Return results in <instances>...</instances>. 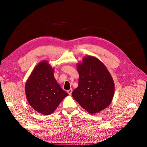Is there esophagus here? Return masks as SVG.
<instances>
[{
    "instance_id": "esophagus-1",
    "label": "esophagus",
    "mask_w": 147,
    "mask_h": 147,
    "mask_svg": "<svg viewBox=\"0 0 147 147\" xmlns=\"http://www.w3.org/2000/svg\"><path fill=\"white\" fill-rule=\"evenodd\" d=\"M72 92H73L72 89H69L68 90H67V92H68V94L69 95H71V94H72Z\"/></svg>"
}]
</instances>
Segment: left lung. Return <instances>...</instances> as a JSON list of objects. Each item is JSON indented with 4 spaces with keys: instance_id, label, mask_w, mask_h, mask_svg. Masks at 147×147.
I'll list each match as a JSON object with an SVG mask.
<instances>
[{
    "instance_id": "left-lung-1",
    "label": "left lung",
    "mask_w": 147,
    "mask_h": 147,
    "mask_svg": "<svg viewBox=\"0 0 147 147\" xmlns=\"http://www.w3.org/2000/svg\"><path fill=\"white\" fill-rule=\"evenodd\" d=\"M79 85L72 92L73 98L90 114L99 113L109 106L113 98L112 77L102 62L88 56L78 65Z\"/></svg>"
}]
</instances>
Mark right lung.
Here are the masks:
<instances>
[{"instance_id":"1","label":"right lung","mask_w":147,"mask_h":147,"mask_svg":"<svg viewBox=\"0 0 147 147\" xmlns=\"http://www.w3.org/2000/svg\"><path fill=\"white\" fill-rule=\"evenodd\" d=\"M30 105L38 113L49 115L68 95L54 78L53 69L46 61L38 64L30 76L25 86Z\"/></svg>"}]
</instances>
